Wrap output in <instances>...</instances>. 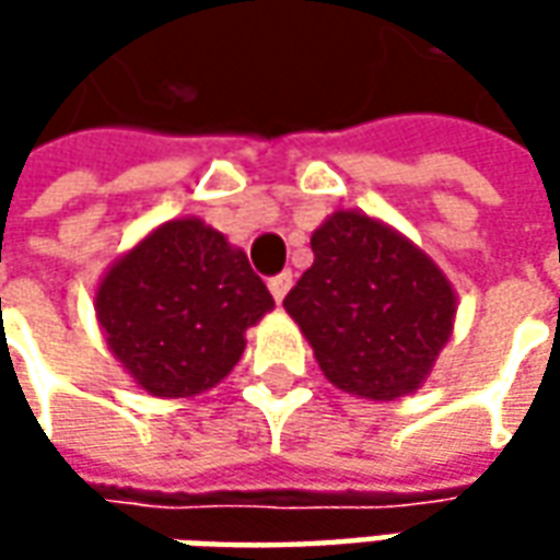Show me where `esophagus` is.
<instances>
[{"instance_id": "1", "label": "esophagus", "mask_w": 560, "mask_h": 560, "mask_svg": "<svg viewBox=\"0 0 560 560\" xmlns=\"http://www.w3.org/2000/svg\"><path fill=\"white\" fill-rule=\"evenodd\" d=\"M290 287H292L290 270H283V273H277V277H270L268 280V290H270V295L277 299V302H283V295L290 292Z\"/></svg>"}]
</instances>
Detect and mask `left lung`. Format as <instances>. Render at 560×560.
<instances>
[{
  "label": "left lung",
  "instance_id": "8db88e82",
  "mask_svg": "<svg viewBox=\"0 0 560 560\" xmlns=\"http://www.w3.org/2000/svg\"><path fill=\"white\" fill-rule=\"evenodd\" d=\"M314 265L283 299L336 389L393 401L420 389L452 336L458 299L411 240L361 211L312 233Z\"/></svg>",
  "mask_w": 560,
  "mask_h": 560
}]
</instances>
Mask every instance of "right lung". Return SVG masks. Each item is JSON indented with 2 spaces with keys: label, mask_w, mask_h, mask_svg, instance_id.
<instances>
[{
  "label": "right lung",
  "mask_w": 560,
  "mask_h": 560,
  "mask_svg": "<svg viewBox=\"0 0 560 560\" xmlns=\"http://www.w3.org/2000/svg\"><path fill=\"white\" fill-rule=\"evenodd\" d=\"M273 308L243 248L199 218L155 226L105 270L96 317L108 349L149 396L189 398L243 358L246 330Z\"/></svg>",
  "instance_id": "add662e5"
}]
</instances>
